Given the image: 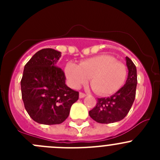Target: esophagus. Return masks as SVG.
<instances>
[{
    "label": "esophagus",
    "instance_id": "34e87169",
    "mask_svg": "<svg viewBox=\"0 0 160 160\" xmlns=\"http://www.w3.org/2000/svg\"><path fill=\"white\" fill-rule=\"evenodd\" d=\"M85 97H86V94H85L84 93H82V92L79 93V98H85Z\"/></svg>",
    "mask_w": 160,
    "mask_h": 160
}]
</instances>
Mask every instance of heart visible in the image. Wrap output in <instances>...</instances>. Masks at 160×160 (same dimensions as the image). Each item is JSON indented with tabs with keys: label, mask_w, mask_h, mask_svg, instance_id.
Segmentation results:
<instances>
[{
	"label": "heart",
	"mask_w": 160,
	"mask_h": 160,
	"mask_svg": "<svg viewBox=\"0 0 160 160\" xmlns=\"http://www.w3.org/2000/svg\"><path fill=\"white\" fill-rule=\"evenodd\" d=\"M66 79L72 88L90 85L98 94L111 95L122 88L127 79L128 70L123 63L111 55L102 54L90 58L80 64L69 62L65 67Z\"/></svg>",
	"instance_id": "b5f03b06"
}]
</instances>
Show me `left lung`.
<instances>
[{"label":"left lung","instance_id":"1","mask_svg":"<svg viewBox=\"0 0 160 160\" xmlns=\"http://www.w3.org/2000/svg\"><path fill=\"white\" fill-rule=\"evenodd\" d=\"M128 75L123 87L108 98H98L95 107L89 111L91 118L99 123H112L123 119L135 101L137 87L136 66L126 57Z\"/></svg>","mask_w":160,"mask_h":160}]
</instances>
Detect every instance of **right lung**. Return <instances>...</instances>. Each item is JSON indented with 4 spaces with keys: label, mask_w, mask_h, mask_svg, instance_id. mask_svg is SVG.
I'll list each match as a JSON object with an SVG mask.
<instances>
[{
    "label": "right lung",
    "mask_w": 160,
    "mask_h": 160,
    "mask_svg": "<svg viewBox=\"0 0 160 160\" xmlns=\"http://www.w3.org/2000/svg\"><path fill=\"white\" fill-rule=\"evenodd\" d=\"M61 56L55 49H41L24 68L21 81L24 106L31 118L40 124L63 122L78 99V92L66 86L64 72L58 67Z\"/></svg>",
    "instance_id": "right-lung-1"
}]
</instances>
